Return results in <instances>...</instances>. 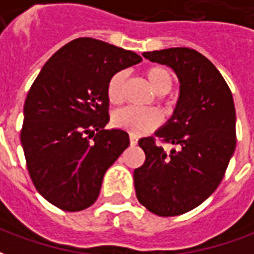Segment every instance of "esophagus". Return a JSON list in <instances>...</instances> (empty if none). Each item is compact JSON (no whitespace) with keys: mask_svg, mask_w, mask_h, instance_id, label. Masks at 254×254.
<instances>
[{"mask_svg":"<svg viewBox=\"0 0 254 254\" xmlns=\"http://www.w3.org/2000/svg\"><path fill=\"white\" fill-rule=\"evenodd\" d=\"M129 140H130V145H136V144H137V137H136V136H133V134H130Z\"/></svg>","mask_w":254,"mask_h":254,"instance_id":"esophagus-1","label":"esophagus"}]
</instances>
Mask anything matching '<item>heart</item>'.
<instances>
[{"instance_id":"heart-1","label":"heart","mask_w":254,"mask_h":254,"mask_svg":"<svg viewBox=\"0 0 254 254\" xmlns=\"http://www.w3.org/2000/svg\"><path fill=\"white\" fill-rule=\"evenodd\" d=\"M144 76L156 94L165 95L173 87V74L163 66L148 67ZM127 76L124 72L116 73L107 84V98L111 103H120L124 96V85ZM160 117L155 110H141L136 107H125L114 113L113 124L132 134H144L159 125Z\"/></svg>"}]
</instances>
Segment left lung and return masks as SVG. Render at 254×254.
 I'll return each instance as SVG.
<instances>
[{"mask_svg":"<svg viewBox=\"0 0 254 254\" xmlns=\"http://www.w3.org/2000/svg\"><path fill=\"white\" fill-rule=\"evenodd\" d=\"M171 67L180 81L173 116L155 134L174 145L166 152L152 137L138 140L145 162L133 173L140 204L159 216H176L212 194L235 149V109L229 85L208 58L193 49L143 53Z\"/></svg>","mask_w":254,"mask_h":254,"instance_id":"left-lung-1","label":"left lung"}]
</instances>
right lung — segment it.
I'll return each mask as SVG.
<instances>
[{
	"label": "right lung",
	"instance_id": "1",
	"mask_svg": "<svg viewBox=\"0 0 254 254\" xmlns=\"http://www.w3.org/2000/svg\"><path fill=\"white\" fill-rule=\"evenodd\" d=\"M141 57L103 41L78 38L54 53L24 103L21 145L36 190L64 211L91 207L107 169L129 147L109 122L107 84Z\"/></svg>",
	"mask_w": 254,
	"mask_h": 254
}]
</instances>
